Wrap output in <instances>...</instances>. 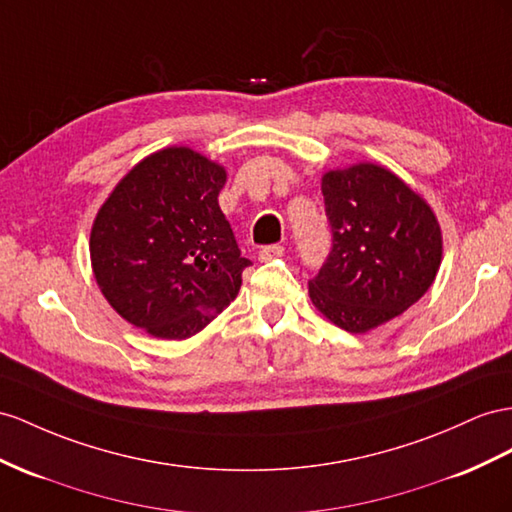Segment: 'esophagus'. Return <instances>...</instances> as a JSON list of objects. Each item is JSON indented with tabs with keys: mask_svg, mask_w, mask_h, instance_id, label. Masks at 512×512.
Wrapping results in <instances>:
<instances>
[{
	"mask_svg": "<svg viewBox=\"0 0 512 512\" xmlns=\"http://www.w3.org/2000/svg\"><path fill=\"white\" fill-rule=\"evenodd\" d=\"M283 253H285V248L279 246V244L264 246L259 251V261H272V259H277V257H283Z\"/></svg>",
	"mask_w": 512,
	"mask_h": 512,
	"instance_id": "34e87169",
	"label": "esophagus"
}]
</instances>
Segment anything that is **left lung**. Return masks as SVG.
<instances>
[{"label":"left lung","instance_id":"8db88e82","mask_svg":"<svg viewBox=\"0 0 512 512\" xmlns=\"http://www.w3.org/2000/svg\"><path fill=\"white\" fill-rule=\"evenodd\" d=\"M333 244L309 281L339 329L368 333L415 305L437 277L443 240L430 205L391 170L355 164L322 177Z\"/></svg>","mask_w":512,"mask_h":512}]
</instances>
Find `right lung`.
I'll use <instances>...</instances> for the list:
<instances>
[{
    "instance_id": "add662e5",
    "label": "right lung",
    "mask_w": 512,
    "mask_h": 512,
    "mask_svg": "<svg viewBox=\"0 0 512 512\" xmlns=\"http://www.w3.org/2000/svg\"><path fill=\"white\" fill-rule=\"evenodd\" d=\"M227 173L188 147L144 157L101 205L90 261L121 318L160 339H186L238 296L242 270L218 205Z\"/></svg>"
}]
</instances>
